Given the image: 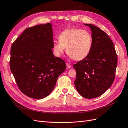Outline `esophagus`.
<instances>
[{"label":"esophagus","mask_w":128,"mask_h":128,"mask_svg":"<svg viewBox=\"0 0 128 128\" xmlns=\"http://www.w3.org/2000/svg\"><path fill=\"white\" fill-rule=\"evenodd\" d=\"M66 67L68 68H71V65H70V64H69V63H66Z\"/></svg>","instance_id":"34e87169"}]
</instances>
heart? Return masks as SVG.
Listing matches in <instances>:
<instances>
[{
    "mask_svg": "<svg viewBox=\"0 0 128 128\" xmlns=\"http://www.w3.org/2000/svg\"><path fill=\"white\" fill-rule=\"evenodd\" d=\"M92 44V36L89 31L81 28H68L60 33L58 41L54 44L52 49L56 56L60 57L66 48V52L71 58L81 60L89 55Z\"/></svg>",
    "mask_w": 128,
    "mask_h": 128,
    "instance_id": "b5f03b06",
    "label": "heart"
}]
</instances>
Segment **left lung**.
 <instances>
[{
    "label": "left lung",
    "mask_w": 128,
    "mask_h": 128,
    "mask_svg": "<svg viewBox=\"0 0 128 128\" xmlns=\"http://www.w3.org/2000/svg\"><path fill=\"white\" fill-rule=\"evenodd\" d=\"M93 44L89 55L73 65L76 71L75 86L81 96L94 98L112 86L115 76L118 57L112 41L106 33L92 24Z\"/></svg>",
    "instance_id": "left-lung-1"
}]
</instances>
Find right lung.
Wrapping results in <instances>:
<instances>
[{
    "instance_id": "obj_1",
    "label": "right lung",
    "mask_w": 128,
    "mask_h": 128,
    "mask_svg": "<svg viewBox=\"0 0 128 128\" xmlns=\"http://www.w3.org/2000/svg\"><path fill=\"white\" fill-rule=\"evenodd\" d=\"M53 44L51 23L26 28L12 44L10 68L26 96L36 100L47 97L65 71V61L53 55Z\"/></svg>"
}]
</instances>
